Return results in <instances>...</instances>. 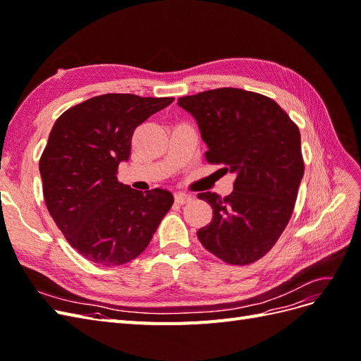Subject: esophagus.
I'll use <instances>...</instances> for the list:
<instances>
[{"mask_svg": "<svg viewBox=\"0 0 361 361\" xmlns=\"http://www.w3.org/2000/svg\"><path fill=\"white\" fill-rule=\"evenodd\" d=\"M174 199H176V203L179 204H185L192 200V195L191 194H187V192H176L174 194Z\"/></svg>", "mask_w": 361, "mask_h": 361, "instance_id": "obj_1", "label": "esophagus"}]
</instances>
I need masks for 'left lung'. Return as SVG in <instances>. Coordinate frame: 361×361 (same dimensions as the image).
Segmentation results:
<instances>
[{"label": "left lung", "mask_w": 361, "mask_h": 361, "mask_svg": "<svg viewBox=\"0 0 361 361\" xmlns=\"http://www.w3.org/2000/svg\"><path fill=\"white\" fill-rule=\"evenodd\" d=\"M178 104L197 120L206 161L236 174L226 197L197 194L214 212L199 241L226 264H255L292 216L304 174L300 129L271 97L243 89L207 90Z\"/></svg>", "instance_id": "8db88e82"}]
</instances>
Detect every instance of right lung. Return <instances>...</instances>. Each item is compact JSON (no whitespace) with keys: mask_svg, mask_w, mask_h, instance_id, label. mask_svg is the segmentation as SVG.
<instances>
[{"mask_svg":"<svg viewBox=\"0 0 361 361\" xmlns=\"http://www.w3.org/2000/svg\"><path fill=\"white\" fill-rule=\"evenodd\" d=\"M174 97L106 93L71 106L54 123L39 169L43 197L68 243L87 260L123 265L149 245L174 202L166 190L117 180L137 126Z\"/></svg>","mask_w":361,"mask_h":361,"instance_id":"right-lung-1","label":"right lung"}]
</instances>
